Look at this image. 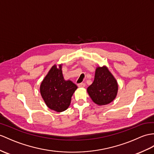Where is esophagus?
<instances>
[{"instance_id": "1", "label": "esophagus", "mask_w": 154, "mask_h": 154, "mask_svg": "<svg viewBox=\"0 0 154 154\" xmlns=\"http://www.w3.org/2000/svg\"><path fill=\"white\" fill-rule=\"evenodd\" d=\"M78 86L79 88H84L85 86V83H80V84H78Z\"/></svg>"}]
</instances>
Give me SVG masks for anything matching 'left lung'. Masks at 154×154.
I'll list each match as a JSON object with an SVG mask.
<instances>
[{"instance_id": "left-lung-1", "label": "left lung", "mask_w": 154, "mask_h": 154, "mask_svg": "<svg viewBox=\"0 0 154 154\" xmlns=\"http://www.w3.org/2000/svg\"><path fill=\"white\" fill-rule=\"evenodd\" d=\"M118 91V82L108 67L97 66L94 81L87 89L93 102L99 106L106 105L115 99Z\"/></svg>"}]
</instances>
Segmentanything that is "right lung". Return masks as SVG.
I'll return each instance as SVG.
<instances>
[{
    "label": "right lung",
    "instance_id": "right-lung-1",
    "mask_svg": "<svg viewBox=\"0 0 154 154\" xmlns=\"http://www.w3.org/2000/svg\"><path fill=\"white\" fill-rule=\"evenodd\" d=\"M78 88L72 81L65 80L63 76L62 64L54 65L49 70L40 86L41 96L50 109L57 112L66 110L71 97Z\"/></svg>",
    "mask_w": 154,
    "mask_h": 154
}]
</instances>
